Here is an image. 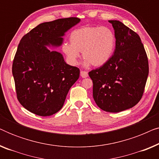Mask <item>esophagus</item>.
<instances>
[{
	"label": "esophagus",
	"mask_w": 159,
	"mask_h": 159,
	"mask_svg": "<svg viewBox=\"0 0 159 159\" xmlns=\"http://www.w3.org/2000/svg\"><path fill=\"white\" fill-rule=\"evenodd\" d=\"M80 75H81V77L82 78H86V77H88V72H87L86 71L81 70V71H80Z\"/></svg>",
	"instance_id": "34e87169"
}]
</instances>
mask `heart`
<instances>
[{
	"mask_svg": "<svg viewBox=\"0 0 159 159\" xmlns=\"http://www.w3.org/2000/svg\"><path fill=\"white\" fill-rule=\"evenodd\" d=\"M70 44L64 43L62 51L71 64H77L82 51L85 65L99 67L106 64L113 55L116 37L110 28L84 26L71 32Z\"/></svg>",
	"mask_w": 159,
	"mask_h": 159,
	"instance_id": "1",
	"label": "heart"
}]
</instances>
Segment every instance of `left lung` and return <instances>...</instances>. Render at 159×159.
Listing matches in <instances>:
<instances>
[{"instance_id":"1","label":"left lung","mask_w":159,"mask_h":159,"mask_svg":"<svg viewBox=\"0 0 159 159\" xmlns=\"http://www.w3.org/2000/svg\"><path fill=\"white\" fill-rule=\"evenodd\" d=\"M112 24L116 48L109 61L88 73L97 106L116 113L133 107L142 98L148 76V60L140 36L121 21Z\"/></svg>"}]
</instances>
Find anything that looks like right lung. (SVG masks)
I'll list each match as a JSON object with an SVG mask.
<instances>
[{
  "instance_id": "1",
  "label": "right lung",
  "mask_w": 159,
  "mask_h": 159,
  "mask_svg": "<svg viewBox=\"0 0 159 159\" xmlns=\"http://www.w3.org/2000/svg\"><path fill=\"white\" fill-rule=\"evenodd\" d=\"M80 21L69 17L40 24L21 39L12 74L17 99L29 111L41 116L57 113L79 79V68L67 64L61 54L45 46L61 45V37Z\"/></svg>"
}]
</instances>
